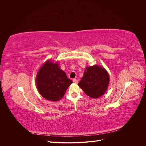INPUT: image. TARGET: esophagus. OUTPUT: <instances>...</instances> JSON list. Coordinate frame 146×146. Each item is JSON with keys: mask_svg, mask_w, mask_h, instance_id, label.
Instances as JSON below:
<instances>
[{"mask_svg": "<svg viewBox=\"0 0 146 146\" xmlns=\"http://www.w3.org/2000/svg\"><path fill=\"white\" fill-rule=\"evenodd\" d=\"M73 82L74 83H78V80H77V79H76V78H74V79H73Z\"/></svg>", "mask_w": 146, "mask_h": 146, "instance_id": "34e87169", "label": "esophagus"}]
</instances>
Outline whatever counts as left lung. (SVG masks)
<instances>
[{
	"label": "left lung",
	"mask_w": 146,
	"mask_h": 146,
	"mask_svg": "<svg viewBox=\"0 0 146 146\" xmlns=\"http://www.w3.org/2000/svg\"><path fill=\"white\" fill-rule=\"evenodd\" d=\"M110 82L109 74L104 68L94 65L86 67L83 77L78 85L91 98L97 99L104 95Z\"/></svg>",
	"instance_id": "obj_1"
}]
</instances>
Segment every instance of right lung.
I'll return each mask as SVG.
<instances>
[{
    "mask_svg": "<svg viewBox=\"0 0 146 146\" xmlns=\"http://www.w3.org/2000/svg\"><path fill=\"white\" fill-rule=\"evenodd\" d=\"M72 80L58 66V63L48 60L44 64L37 74L36 84L37 89L44 98L51 101L60 100Z\"/></svg>",
    "mask_w": 146,
    "mask_h": 146,
    "instance_id": "obj_1",
    "label": "right lung"
}]
</instances>
